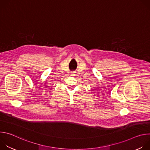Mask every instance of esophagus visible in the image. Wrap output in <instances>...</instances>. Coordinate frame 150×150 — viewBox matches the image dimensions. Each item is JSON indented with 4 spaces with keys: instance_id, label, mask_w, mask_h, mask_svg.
Returning <instances> with one entry per match:
<instances>
[{
    "instance_id": "34e87169",
    "label": "esophagus",
    "mask_w": 150,
    "mask_h": 150,
    "mask_svg": "<svg viewBox=\"0 0 150 150\" xmlns=\"http://www.w3.org/2000/svg\"><path fill=\"white\" fill-rule=\"evenodd\" d=\"M71 74V75H73V76H74V75H75V72H72Z\"/></svg>"
}]
</instances>
